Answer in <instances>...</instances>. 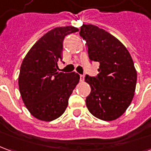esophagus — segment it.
I'll list each match as a JSON object with an SVG mask.
<instances>
[{
	"label": "esophagus",
	"mask_w": 151,
	"mask_h": 151,
	"mask_svg": "<svg viewBox=\"0 0 151 151\" xmlns=\"http://www.w3.org/2000/svg\"><path fill=\"white\" fill-rule=\"evenodd\" d=\"M84 79H85V76L80 75V81H81V82H83V81H84Z\"/></svg>",
	"instance_id": "obj_1"
}]
</instances>
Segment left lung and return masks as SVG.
<instances>
[{
  "label": "left lung",
  "instance_id": "1",
  "mask_svg": "<svg viewBox=\"0 0 151 151\" xmlns=\"http://www.w3.org/2000/svg\"><path fill=\"white\" fill-rule=\"evenodd\" d=\"M86 41L91 61L99 63L96 78L86 75L91 86L86 104L89 111L105 121L116 120L131 104L137 71L125 46L112 35L94 25H82L79 32Z\"/></svg>",
  "mask_w": 151,
  "mask_h": 151
}]
</instances>
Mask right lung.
Wrapping results in <instances>:
<instances>
[{"instance_id":"obj_1","label":"right lung","mask_w":151,"mask_h":151,"mask_svg":"<svg viewBox=\"0 0 151 151\" xmlns=\"http://www.w3.org/2000/svg\"><path fill=\"white\" fill-rule=\"evenodd\" d=\"M78 31L72 26L54 28L35 43L22 60L19 91L26 108L38 120L52 121L60 116L79 82L78 73L57 71L64 38Z\"/></svg>"}]
</instances>
